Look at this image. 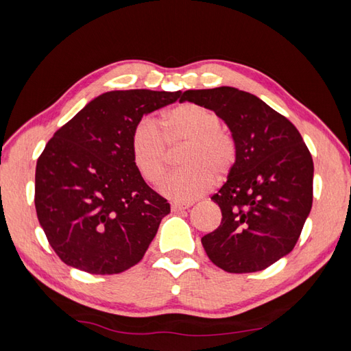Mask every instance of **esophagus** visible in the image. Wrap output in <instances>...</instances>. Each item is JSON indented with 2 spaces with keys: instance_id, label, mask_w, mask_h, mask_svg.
I'll return each instance as SVG.
<instances>
[{
  "instance_id": "esophagus-1",
  "label": "esophagus",
  "mask_w": 351,
  "mask_h": 351,
  "mask_svg": "<svg viewBox=\"0 0 351 351\" xmlns=\"http://www.w3.org/2000/svg\"><path fill=\"white\" fill-rule=\"evenodd\" d=\"M190 204H171V211H182V210H189Z\"/></svg>"
}]
</instances>
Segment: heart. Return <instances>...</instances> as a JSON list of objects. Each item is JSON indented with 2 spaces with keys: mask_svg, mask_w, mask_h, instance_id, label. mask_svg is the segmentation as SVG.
Instances as JSON below:
<instances>
[{
  "mask_svg": "<svg viewBox=\"0 0 351 351\" xmlns=\"http://www.w3.org/2000/svg\"><path fill=\"white\" fill-rule=\"evenodd\" d=\"M185 143L181 154L184 169L160 182L164 196L180 204L191 200L213 187L214 176L226 178L237 161L232 134L221 128V119L213 110L197 104H181L162 117L161 131L149 117L136 123L131 134L134 164L147 182L155 184L166 171L169 146Z\"/></svg>",
  "mask_w": 351,
  "mask_h": 351,
  "instance_id": "heart-1",
  "label": "heart"
}]
</instances>
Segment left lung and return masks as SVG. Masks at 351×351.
Masks as SVG:
<instances>
[{"label":"left lung","instance_id":"8db88e82","mask_svg":"<svg viewBox=\"0 0 351 351\" xmlns=\"http://www.w3.org/2000/svg\"><path fill=\"white\" fill-rule=\"evenodd\" d=\"M190 101L217 113L237 143L228 181L211 197L220 226L202 237L208 258L228 273L270 267L294 249L312 208L314 161L285 116L235 87L187 90Z\"/></svg>","mask_w":351,"mask_h":351}]
</instances>
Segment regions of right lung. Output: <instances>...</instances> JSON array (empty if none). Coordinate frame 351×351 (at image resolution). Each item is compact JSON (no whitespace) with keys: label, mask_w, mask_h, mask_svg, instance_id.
I'll return each mask as SVG.
<instances>
[{"label":"right lung","mask_w":351,"mask_h":351,"mask_svg":"<svg viewBox=\"0 0 351 351\" xmlns=\"http://www.w3.org/2000/svg\"><path fill=\"white\" fill-rule=\"evenodd\" d=\"M180 95L145 88L102 93L45 146L36 166L34 205L64 264L116 274L145 256L170 205L134 164L131 134L141 117Z\"/></svg>","instance_id":"add662e5"}]
</instances>
